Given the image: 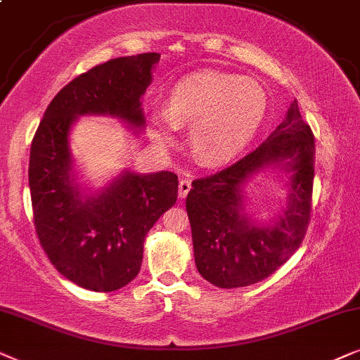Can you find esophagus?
<instances>
[{"mask_svg": "<svg viewBox=\"0 0 360 360\" xmlns=\"http://www.w3.org/2000/svg\"><path fill=\"white\" fill-rule=\"evenodd\" d=\"M191 191V179H181L179 181V198L184 199Z\"/></svg>", "mask_w": 360, "mask_h": 360, "instance_id": "34e87169", "label": "esophagus"}]
</instances>
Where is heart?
<instances>
[{"instance_id": "obj_1", "label": "heart", "mask_w": 360, "mask_h": 360, "mask_svg": "<svg viewBox=\"0 0 360 360\" xmlns=\"http://www.w3.org/2000/svg\"><path fill=\"white\" fill-rule=\"evenodd\" d=\"M266 112V94L248 77L200 70L169 90L166 107L150 113L151 135L160 145L189 124V146L204 165H219L243 150Z\"/></svg>"}]
</instances>
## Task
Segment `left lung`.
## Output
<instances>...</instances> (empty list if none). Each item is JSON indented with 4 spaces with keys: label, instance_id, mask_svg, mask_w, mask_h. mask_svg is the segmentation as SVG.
<instances>
[{
    "label": "left lung",
    "instance_id": "left-lung-1",
    "mask_svg": "<svg viewBox=\"0 0 360 360\" xmlns=\"http://www.w3.org/2000/svg\"><path fill=\"white\" fill-rule=\"evenodd\" d=\"M314 151L313 131L293 100L283 122L257 150L194 181L186 209L195 266L209 283L227 290L258 283L298 250L309 224ZM268 167L289 172V198L281 216L260 224L245 212L243 188Z\"/></svg>",
    "mask_w": 360,
    "mask_h": 360
}]
</instances>
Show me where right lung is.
Wrapping results in <instances>:
<instances>
[{
	"instance_id": "obj_1",
	"label": "right lung",
	"mask_w": 360,
	"mask_h": 360,
	"mask_svg": "<svg viewBox=\"0 0 360 360\" xmlns=\"http://www.w3.org/2000/svg\"><path fill=\"white\" fill-rule=\"evenodd\" d=\"M160 57H118L75 77L52 98L32 138L30 189L37 238L56 270L85 290H120L140 273L146 233L176 204L177 176L124 169L105 188L85 193L75 183L72 127L85 115H108L141 131V98Z\"/></svg>"
}]
</instances>
